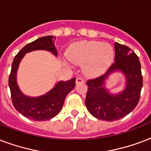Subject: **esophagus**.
<instances>
[{
	"mask_svg": "<svg viewBox=\"0 0 151 151\" xmlns=\"http://www.w3.org/2000/svg\"><path fill=\"white\" fill-rule=\"evenodd\" d=\"M85 81H84V79H83L81 77H78V78H77V79H76V83L77 84H79V83H83Z\"/></svg>",
	"mask_w": 151,
	"mask_h": 151,
	"instance_id": "obj_1",
	"label": "esophagus"
}]
</instances>
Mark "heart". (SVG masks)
<instances>
[{
	"label": "heart",
	"instance_id": "1",
	"mask_svg": "<svg viewBox=\"0 0 151 151\" xmlns=\"http://www.w3.org/2000/svg\"><path fill=\"white\" fill-rule=\"evenodd\" d=\"M112 46L99 41H81L74 44L66 53L69 61L83 66L86 75L97 76L103 73L114 60Z\"/></svg>",
	"mask_w": 151,
	"mask_h": 151
}]
</instances>
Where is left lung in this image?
<instances>
[{"label": "left lung", "instance_id": "left-lung-1", "mask_svg": "<svg viewBox=\"0 0 151 151\" xmlns=\"http://www.w3.org/2000/svg\"><path fill=\"white\" fill-rule=\"evenodd\" d=\"M114 63L106 73L96 78L87 81L88 91L85 105L90 114L97 119L113 122L125 117L136 108L140 98L143 87V76L138 56L130 48L114 44ZM122 71L127 78V87L119 94L109 93L103 86L110 73Z\"/></svg>", "mask_w": 151, "mask_h": 151}]
</instances>
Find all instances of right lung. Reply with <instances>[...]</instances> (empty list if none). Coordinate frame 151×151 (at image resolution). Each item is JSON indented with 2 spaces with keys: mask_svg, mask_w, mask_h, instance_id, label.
I'll list each match as a JSON object with an SVG mask.
<instances>
[{
  "mask_svg": "<svg viewBox=\"0 0 151 151\" xmlns=\"http://www.w3.org/2000/svg\"><path fill=\"white\" fill-rule=\"evenodd\" d=\"M55 37L46 36L27 44L18 52L13 59L8 78L11 97L15 110L24 117L34 121H47L56 116L63 106L66 95L73 89L76 78L66 81H59L51 91L40 97L26 96L20 92L16 82V73L22 57L27 52L35 50H47L57 55L55 47Z\"/></svg>",
  "mask_w": 151,
  "mask_h": 151,
  "instance_id": "obj_1",
  "label": "right lung"
}]
</instances>
